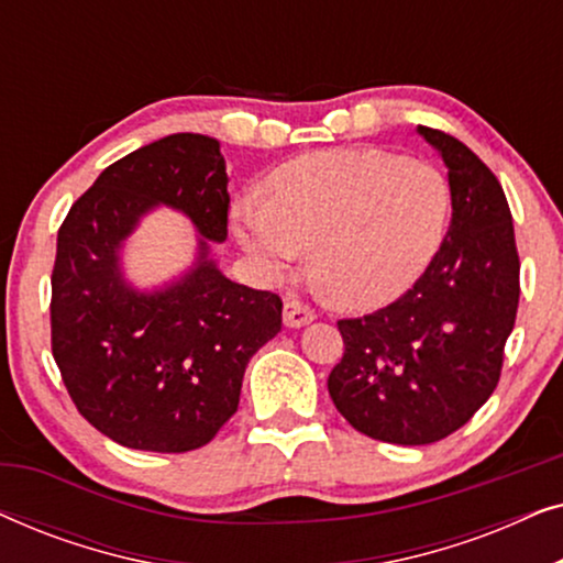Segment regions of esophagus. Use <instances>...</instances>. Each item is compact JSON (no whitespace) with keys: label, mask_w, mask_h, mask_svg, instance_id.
I'll use <instances>...</instances> for the list:
<instances>
[{"label":"esophagus","mask_w":563,"mask_h":563,"mask_svg":"<svg viewBox=\"0 0 563 563\" xmlns=\"http://www.w3.org/2000/svg\"><path fill=\"white\" fill-rule=\"evenodd\" d=\"M312 320H314V312L302 302V299H297V297L284 299V325H287V328H302Z\"/></svg>","instance_id":"34e87169"}]
</instances>
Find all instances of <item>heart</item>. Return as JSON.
Returning <instances> with one entry per match:
<instances>
[{"label":"heart","mask_w":563,"mask_h":563,"mask_svg":"<svg viewBox=\"0 0 563 563\" xmlns=\"http://www.w3.org/2000/svg\"><path fill=\"white\" fill-rule=\"evenodd\" d=\"M451 189L426 161L382 151H320L272 172L230 228L243 251L284 272L312 245V274L345 307L399 295L441 241Z\"/></svg>","instance_id":"b5f03b06"}]
</instances>
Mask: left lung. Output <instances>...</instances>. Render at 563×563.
I'll list each match as a JSON object with an SVG mask.
<instances>
[{
    "mask_svg": "<svg viewBox=\"0 0 563 563\" xmlns=\"http://www.w3.org/2000/svg\"><path fill=\"white\" fill-rule=\"evenodd\" d=\"M418 133L449 166L451 225L402 297L338 320L343 358L328 376L333 405L358 433L426 445L466 426L499 382L520 299L512 214L497 176L441 130Z\"/></svg>",
    "mask_w": 563,
    "mask_h": 563,
    "instance_id": "obj_1",
    "label": "left lung"
}]
</instances>
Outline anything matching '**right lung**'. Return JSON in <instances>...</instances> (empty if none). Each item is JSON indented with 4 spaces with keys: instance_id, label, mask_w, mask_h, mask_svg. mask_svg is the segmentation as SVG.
Listing matches in <instances>:
<instances>
[{
    "instance_id": "obj_1",
    "label": "right lung",
    "mask_w": 563,
    "mask_h": 563,
    "mask_svg": "<svg viewBox=\"0 0 563 563\" xmlns=\"http://www.w3.org/2000/svg\"><path fill=\"white\" fill-rule=\"evenodd\" d=\"M196 222V266L153 292L124 282L121 243L153 206ZM220 143L166 135L107 166L58 230L51 349L76 410L114 443L184 453L233 418L253 353L282 330V299L230 282L210 258L228 238Z\"/></svg>"
}]
</instances>
